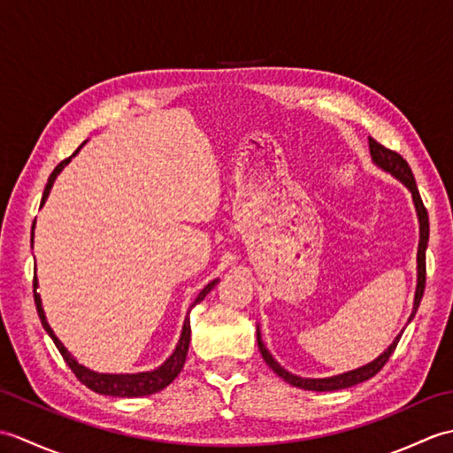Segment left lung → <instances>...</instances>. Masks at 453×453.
<instances>
[{
  "label": "left lung",
  "instance_id": "obj_1",
  "mask_svg": "<svg viewBox=\"0 0 453 453\" xmlns=\"http://www.w3.org/2000/svg\"><path fill=\"white\" fill-rule=\"evenodd\" d=\"M370 143V153H372V161L378 165L380 169L391 173L393 177L399 179L403 185H405L411 195H412V202H415V208H417V216H418V224H420V242H418V253H417V271H418V278H417V294H415V307H412V313L409 317V321L415 317L417 310H418V303L422 300V294H425V282H426V245H428V211L422 204V198L418 195V188H417V182L415 177H412V171L409 167V163L403 159L397 151L388 150L386 146H381L380 142H375L373 138L368 140ZM401 339V334H397V339L389 344V349L380 354L378 358L373 362L362 365L358 370H350V372H344L339 375H333V378H321V380H311V378H300V375H294L290 372H286L280 364H278L273 354L266 350V346L263 344L261 339V331H258L257 326V342H258V350L263 354V360L271 365L273 372L280 375L284 381L290 383L294 388H300V389H307V391H336V389H346V388H352V386H358V383L365 381L373 378L375 373H378L386 362L389 360V356L395 350V346Z\"/></svg>",
  "mask_w": 453,
  "mask_h": 453
}]
</instances>
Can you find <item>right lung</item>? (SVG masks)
I'll use <instances>...</instances> for the list:
<instances>
[{
  "mask_svg": "<svg viewBox=\"0 0 453 453\" xmlns=\"http://www.w3.org/2000/svg\"><path fill=\"white\" fill-rule=\"evenodd\" d=\"M81 146H83V143H81ZM78 151H75V153H78ZM75 153H73V156H75ZM73 156L64 159L60 165H56V169L52 171V175L48 177V182H46V187H44V195H42V200H41V206L46 202L48 195H50V188L54 185L58 173H60L67 165V163H70V159ZM33 229H35V226H33ZM31 243H33V239H31ZM216 284H218V280H211L208 286H204V290H202L196 296V300L192 302L190 310L196 303H200L202 300H204L206 294ZM33 288H35L36 311H38V317H41V323L44 326V331L50 334V339L54 341L56 349L60 350L62 358L65 360L67 365H70L72 372L75 373V378H78L83 383V386H88L91 391L99 393V395H111V397H146V395H151V393H157L161 389H165L169 383L180 373L182 365H185L187 352H188V342H190V321H188V315H187V319H185V325H182V331H180V339L177 342V349L173 350V354L169 356L165 362L159 365V368L151 370V372H140V373H99V372H93L89 368H85V365H81L78 360L73 358L70 352L65 350V346L60 341H58V336L50 329V325H48L44 310H42L41 294L36 292V288H38L36 274H35V280H33Z\"/></svg>",
  "mask_w": 453,
  "mask_h": 453,
  "instance_id": "add662e5",
  "label": "right lung"
}]
</instances>
